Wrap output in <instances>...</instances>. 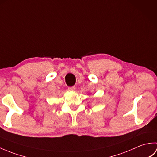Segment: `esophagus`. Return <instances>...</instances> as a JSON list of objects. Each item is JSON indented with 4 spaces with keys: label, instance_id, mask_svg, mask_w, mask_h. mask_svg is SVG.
I'll return each instance as SVG.
<instances>
[{
    "label": "esophagus",
    "instance_id": "34e87169",
    "mask_svg": "<svg viewBox=\"0 0 157 157\" xmlns=\"http://www.w3.org/2000/svg\"><path fill=\"white\" fill-rule=\"evenodd\" d=\"M68 90L71 92H74L75 91V86H73V87H69L68 88Z\"/></svg>",
    "mask_w": 157,
    "mask_h": 157
}]
</instances>
